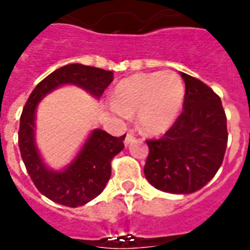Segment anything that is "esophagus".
<instances>
[{"instance_id": "1", "label": "esophagus", "mask_w": 250, "mask_h": 250, "mask_svg": "<svg viewBox=\"0 0 250 250\" xmlns=\"http://www.w3.org/2000/svg\"><path fill=\"white\" fill-rule=\"evenodd\" d=\"M135 140V133L133 132H128L125 135V146H128L129 143H132Z\"/></svg>"}]
</instances>
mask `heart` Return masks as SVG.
<instances>
[{
	"mask_svg": "<svg viewBox=\"0 0 250 250\" xmlns=\"http://www.w3.org/2000/svg\"><path fill=\"white\" fill-rule=\"evenodd\" d=\"M184 100V83L174 72L138 73L115 86L112 111L122 119L136 112L138 125L144 132L161 133L176 122Z\"/></svg>",
	"mask_w": 250,
	"mask_h": 250,
	"instance_id": "obj_1",
	"label": "heart"
}]
</instances>
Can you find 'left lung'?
<instances>
[{"mask_svg":"<svg viewBox=\"0 0 250 250\" xmlns=\"http://www.w3.org/2000/svg\"><path fill=\"white\" fill-rule=\"evenodd\" d=\"M184 110L159 139L146 140V178L161 191L190 194L208 184L226 155L228 131L222 101L201 80L181 73Z\"/></svg>","mask_w":250,"mask_h":250,"instance_id":"8db88e82","label":"left lung"}]
</instances>
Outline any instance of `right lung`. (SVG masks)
<instances>
[{
	"mask_svg": "<svg viewBox=\"0 0 250 250\" xmlns=\"http://www.w3.org/2000/svg\"><path fill=\"white\" fill-rule=\"evenodd\" d=\"M114 73L95 66L69 64L62 66L38 83L24 104L18 131V146L24 167L36 188L43 195L66 207H79L104 191L111 176V161L125 148L121 138L94 129L73 163L62 171L44 167L34 143V119L39 101L55 87L74 83L90 94L101 97L112 83Z\"/></svg>",
	"mask_w": 250,
	"mask_h": 250,
	"instance_id": "right-lung-1",
	"label": "right lung"
}]
</instances>
